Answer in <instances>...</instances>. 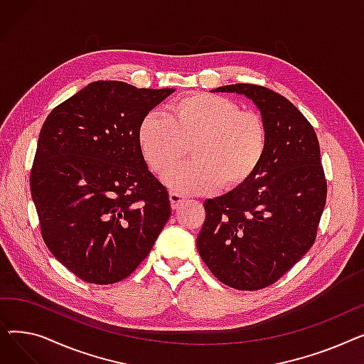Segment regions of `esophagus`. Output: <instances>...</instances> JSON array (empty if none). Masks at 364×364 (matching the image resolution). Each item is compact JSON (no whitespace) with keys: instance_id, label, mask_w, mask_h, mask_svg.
<instances>
[{"instance_id":"obj_1","label":"esophagus","mask_w":364,"mask_h":364,"mask_svg":"<svg viewBox=\"0 0 364 364\" xmlns=\"http://www.w3.org/2000/svg\"><path fill=\"white\" fill-rule=\"evenodd\" d=\"M186 199H187L186 196H183V195L177 193V192H171L169 193V202H171V208L172 209H177Z\"/></svg>"}]
</instances>
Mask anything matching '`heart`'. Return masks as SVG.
Segmentation results:
<instances>
[{"mask_svg":"<svg viewBox=\"0 0 364 364\" xmlns=\"http://www.w3.org/2000/svg\"><path fill=\"white\" fill-rule=\"evenodd\" d=\"M139 143L149 166L164 176L192 146L193 159L165 177L174 192L209 193L236 188L250 180L267 149V128L259 114L240 110L225 97L193 92L172 102L168 114L150 112L139 127Z\"/></svg>","mask_w":364,"mask_h":364,"instance_id":"b5f03b06","label":"heart"}]
</instances>
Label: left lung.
Masks as SVG:
<instances>
[{
  "instance_id": "left-lung-1",
  "label": "left lung",
  "mask_w": 364,
  "mask_h": 364,
  "mask_svg": "<svg viewBox=\"0 0 364 364\" xmlns=\"http://www.w3.org/2000/svg\"><path fill=\"white\" fill-rule=\"evenodd\" d=\"M213 92L252 100L267 128V149L250 180L203 203L196 245L220 282L257 291L289 272L316 240L328 192L320 146L307 118L269 88L232 84Z\"/></svg>"
}]
</instances>
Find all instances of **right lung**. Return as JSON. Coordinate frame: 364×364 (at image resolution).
<instances>
[{
	"label": "right lung",
	"mask_w": 364,
	"mask_h": 364,
	"mask_svg": "<svg viewBox=\"0 0 364 364\" xmlns=\"http://www.w3.org/2000/svg\"><path fill=\"white\" fill-rule=\"evenodd\" d=\"M174 88L95 81L51 110L31 172L46 245L95 284L128 277L149 255L171 205L139 143L146 114Z\"/></svg>",
	"instance_id": "add662e5"
}]
</instances>
